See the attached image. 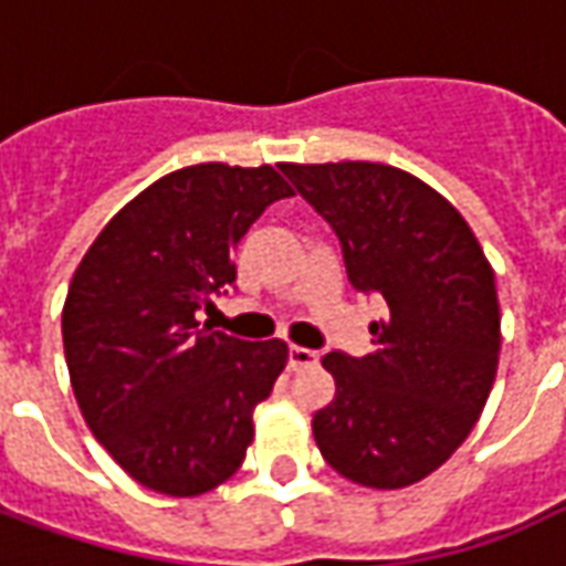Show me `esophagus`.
<instances>
[{"label":"esophagus","mask_w":566,"mask_h":566,"mask_svg":"<svg viewBox=\"0 0 566 566\" xmlns=\"http://www.w3.org/2000/svg\"><path fill=\"white\" fill-rule=\"evenodd\" d=\"M312 364H318V352L303 348V345H291V348H287V367L291 369L312 367Z\"/></svg>","instance_id":"esophagus-1"}]
</instances>
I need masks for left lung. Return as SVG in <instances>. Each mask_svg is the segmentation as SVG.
Segmentation results:
<instances>
[{
    "label": "left lung",
    "instance_id": "obj_1",
    "mask_svg": "<svg viewBox=\"0 0 566 566\" xmlns=\"http://www.w3.org/2000/svg\"><path fill=\"white\" fill-rule=\"evenodd\" d=\"M331 223L348 282L385 300L373 352H331L336 397L312 418L324 461L367 488H406L470 437L497 376L494 270L461 211L385 163H282Z\"/></svg>",
    "mask_w": 566,
    "mask_h": 566
}]
</instances>
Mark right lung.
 <instances>
[{
    "instance_id": "1",
    "label": "right lung",
    "mask_w": 566,
    "mask_h": 566,
    "mask_svg": "<svg viewBox=\"0 0 566 566\" xmlns=\"http://www.w3.org/2000/svg\"><path fill=\"white\" fill-rule=\"evenodd\" d=\"M284 197L294 190L272 166L163 175L105 223L72 275L63 348L81 416L150 491L197 497L245 461L287 345L211 331L199 312L227 294L235 245Z\"/></svg>"
}]
</instances>
